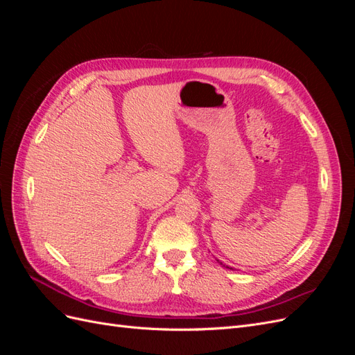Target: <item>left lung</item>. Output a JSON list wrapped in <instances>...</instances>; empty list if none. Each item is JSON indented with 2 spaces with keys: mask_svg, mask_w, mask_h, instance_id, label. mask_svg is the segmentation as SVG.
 <instances>
[{
  "mask_svg": "<svg viewBox=\"0 0 355 355\" xmlns=\"http://www.w3.org/2000/svg\"><path fill=\"white\" fill-rule=\"evenodd\" d=\"M218 262H219V261H218ZM219 263H220V265H222V266H225V265H223V263H222V262H219ZM225 268H230V266H225ZM230 270H232V268H230Z\"/></svg>",
  "mask_w": 355,
  "mask_h": 355,
  "instance_id": "8db88e82",
  "label": "left lung"
}]
</instances>
